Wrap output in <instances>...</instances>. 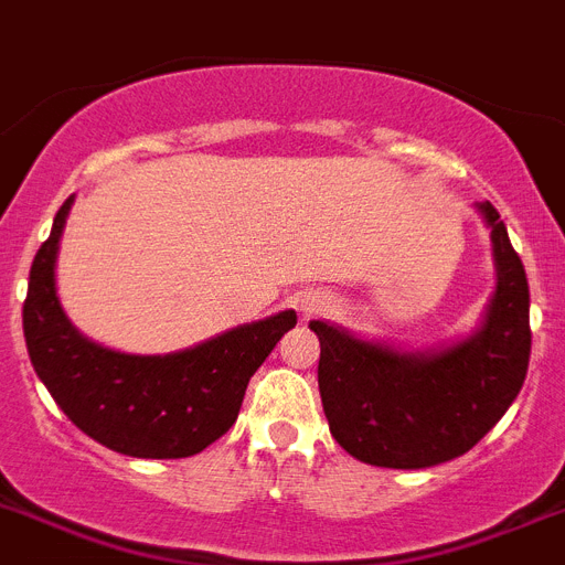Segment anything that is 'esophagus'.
Masks as SVG:
<instances>
[{
	"instance_id": "34e87169",
	"label": "esophagus",
	"mask_w": 565,
	"mask_h": 565,
	"mask_svg": "<svg viewBox=\"0 0 565 565\" xmlns=\"http://www.w3.org/2000/svg\"><path fill=\"white\" fill-rule=\"evenodd\" d=\"M320 308H322V300L317 297V294H306V297L300 300L302 315H315V311H320Z\"/></svg>"
}]
</instances>
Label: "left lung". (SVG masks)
Instances as JSON below:
<instances>
[{
  "label": "left lung",
  "instance_id": "8db88e82",
  "mask_svg": "<svg viewBox=\"0 0 565 565\" xmlns=\"http://www.w3.org/2000/svg\"><path fill=\"white\" fill-rule=\"evenodd\" d=\"M491 231L494 291L469 334L403 349L326 320L320 340V397L334 440L380 469H431L466 455L509 412L523 388L532 331L529 282L509 231L491 202H475Z\"/></svg>",
  "mask_w": 565,
  "mask_h": 565
}]
</instances>
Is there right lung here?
Wrapping results in <instances>:
<instances>
[{
	"label": "right lung",
	"mask_w": 565,
	"mask_h": 565,
	"mask_svg": "<svg viewBox=\"0 0 565 565\" xmlns=\"http://www.w3.org/2000/svg\"><path fill=\"white\" fill-rule=\"evenodd\" d=\"M76 194L62 202L36 250L22 308L36 377L76 428L110 451L142 460L200 455L234 426L245 388L286 331L291 308L168 354H128L82 334L56 288V257Z\"/></svg>",
	"instance_id": "right-lung-1"
}]
</instances>
